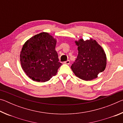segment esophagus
<instances>
[{"mask_svg":"<svg viewBox=\"0 0 123 123\" xmlns=\"http://www.w3.org/2000/svg\"><path fill=\"white\" fill-rule=\"evenodd\" d=\"M64 63L67 64H70V61L69 60H67V61L64 62Z\"/></svg>","mask_w":123,"mask_h":123,"instance_id":"esophagus-1","label":"esophagus"}]
</instances>
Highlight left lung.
<instances>
[{"label": "left lung", "mask_w": 123, "mask_h": 123, "mask_svg": "<svg viewBox=\"0 0 123 123\" xmlns=\"http://www.w3.org/2000/svg\"><path fill=\"white\" fill-rule=\"evenodd\" d=\"M78 55L71 69L75 75L82 80L90 81L98 78L106 66V55L100 45L94 39L75 41Z\"/></svg>", "instance_id": "1"}]
</instances>
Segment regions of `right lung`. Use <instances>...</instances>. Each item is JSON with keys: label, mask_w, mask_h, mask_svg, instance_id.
Returning a JSON list of instances; mask_svg holds the SVG:
<instances>
[{"label": "right lung", "mask_w": 123, "mask_h": 123, "mask_svg": "<svg viewBox=\"0 0 123 123\" xmlns=\"http://www.w3.org/2000/svg\"><path fill=\"white\" fill-rule=\"evenodd\" d=\"M56 44V39L44 32L35 35L24 43L20 51V64L32 80L45 82L56 74L62 63L59 62Z\"/></svg>", "instance_id": "1"}]
</instances>
